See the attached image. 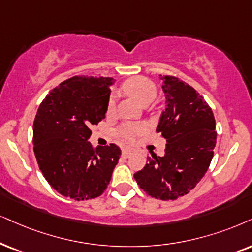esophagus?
I'll return each instance as SVG.
<instances>
[{
	"label": "esophagus",
	"instance_id": "34e87169",
	"mask_svg": "<svg viewBox=\"0 0 252 252\" xmlns=\"http://www.w3.org/2000/svg\"><path fill=\"white\" fill-rule=\"evenodd\" d=\"M132 154H133V151H132L131 149H129V148H124L122 150V156H123L124 158H129Z\"/></svg>",
	"mask_w": 252,
	"mask_h": 252
}]
</instances>
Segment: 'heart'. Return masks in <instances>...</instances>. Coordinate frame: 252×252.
<instances>
[{
	"instance_id": "1",
	"label": "heart",
	"mask_w": 252,
	"mask_h": 252,
	"mask_svg": "<svg viewBox=\"0 0 252 252\" xmlns=\"http://www.w3.org/2000/svg\"><path fill=\"white\" fill-rule=\"evenodd\" d=\"M123 91L142 104H148L157 95V87L144 76H133L126 80L122 86ZM115 110V100L110 97L107 102V115H111ZM145 124L139 122H126L117 129V135L123 141L133 142L138 136L145 132Z\"/></svg>"
}]
</instances>
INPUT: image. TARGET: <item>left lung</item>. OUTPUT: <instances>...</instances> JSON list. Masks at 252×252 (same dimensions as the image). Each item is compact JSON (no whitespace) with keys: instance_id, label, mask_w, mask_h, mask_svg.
Listing matches in <instances>:
<instances>
[{"instance_id":"1","label":"left lung","mask_w":252,"mask_h":252,"mask_svg":"<svg viewBox=\"0 0 252 252\" xmlns=\"http://www.w3.org/2000/svg\"><path fill=\"white\" fill-rule=\"evenodd\" d=\"M166 95V108L157 132L166 139L164 157L148 158L133 174L148 195L164 201L189 194L202 179L214 156L215 119L212 108L177 76L159 75Z\"/></svg>"}]
</instances>
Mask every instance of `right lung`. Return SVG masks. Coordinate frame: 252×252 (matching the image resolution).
<instances>
[{
  "label": "right lung",
  "instance_id": "add662e5",
  "mask_svg": "<svg viewBox=\"0 0 252 252\" xmlns=\"http://www.w3.org/2000/svg\"><path fill=\"white\" fill-rule=\"evenodd\" d=\"M113 78L76 75L50 91L33 122V151L47 183L76 201L100 196L119 163L116 144L95 148L91 126L106 117Z\"/></svg>",
  "mask_w": 252,
  "mask_h": 252
}]
</instances>
